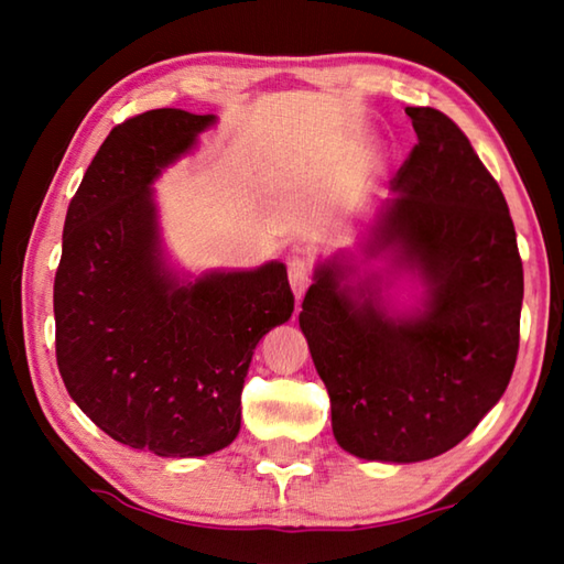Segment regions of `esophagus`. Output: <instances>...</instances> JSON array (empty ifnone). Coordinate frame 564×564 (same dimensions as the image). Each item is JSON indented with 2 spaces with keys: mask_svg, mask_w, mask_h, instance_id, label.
I'll list each match as a JSON object with an SVG mask.
<instances>
[{
  "mask_svg": "<svg viewBox=\"0 0 564 564\" xmlns=\"http://www.w3.org/2000/svg\"><path fill=\"white\" fill-rule=\"evenodd\" d=\"M289 279L295 299H303V293L308 291L311 279H313V259L305 253H295L289 261Z\"/></svg>",
  "mask_w": 564,
  "mask_h": 564,
  "instance_id": "1",
  "label": "esophagus"
}]
</instances>
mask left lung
<instances>
[{
	"mask_svg": "<svg viewBox=\"0 0 564 564\" xmlns=\"http://www.w3.org/2000/svg\"><path fill=\"white\" fill-rule=\"evenodd\" d=\"M417 144L370 238L427 283L423 311L388 318L376 291L340 285L326 263L301 305V328L330 398L338 445L366 460L447 453L502 398L520 348L522 261L498 181L460 127L408 107Z\"/></svg>",
	"mask_w": 564,
	"mask_h": 564,
	"instance_id": "1",
	"label": "left lung"
}]
</instances>
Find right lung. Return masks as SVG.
Wrapping results in <instances>:
<instances>
[{"mask_svg":"<svg viewBox=\"0 0 564 564\" xmlns=\"http://www.w3.org/2000/svg\"><path fill=\"white\" fill-rule=\"evenodd\" d=\"M212 123L154 109L113 127L66 212L54 275L56 366L74 403L161 457L234 443L253 348L293 313L283 263L178 283L159 259L149 184Z\"/></svg>","mask_w":564,"mask_h":564,"instance_id":"right-lung-1","label":"right lung"}]
</instances>
